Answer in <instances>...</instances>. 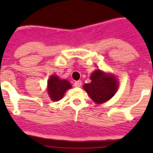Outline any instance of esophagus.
Returning <instances> with one entry per match:
<instances>
[{"label":"esophagus","instance_id":"esophagus-1","mask_svg":"<svg viewBox=\"0 0 153 153\" xmlns=\"http://www.w3.org/2000/svg\"><path fill=\"white\" fill-rule=\"evenodd\" d=\"M74 85L75 87H80L82 85V82L81 81H76L75 82H74Z\"/></svg>","mask_w":153,"mask_h":153}]
</instances>
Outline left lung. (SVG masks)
<instances>
[{
	"mask_svg": "<svg viewBox=\"0 0 153 153\" xmlns=\"http://www.w3.org/2000/svg\"><path fill=\"white\" fill-rule=\"evenodd\" d=\"M91 82L83 86L93 101L101 104L106 102L115 94L118 83L115 77L105 74L101 70H96L91 75Z\"/></svg>",
	"mask_w": 153,
	"mask_h": 153,
	"instance_id": "1",
	"label": "left lung"
}]
</instances>
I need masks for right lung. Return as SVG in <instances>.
<instances>
[{
    "label": "right lung",
    "instance_id": "add662e5",
    "mask_svg": "<svg viewBox=\"0 0 153 153\" xmlns=\"http://www.w3.org/2000/svg\"><path fill=\"white\" fill-rule=\"evenodd\" d=\"M48 87L51 99L54 102H57L63 97L67 90L71 88V85L67 80L59 79L56 75H52L48 80Z\"/></svg>",
    "mask_w": 153,
    "mask_h": 153
}]
</instances>
